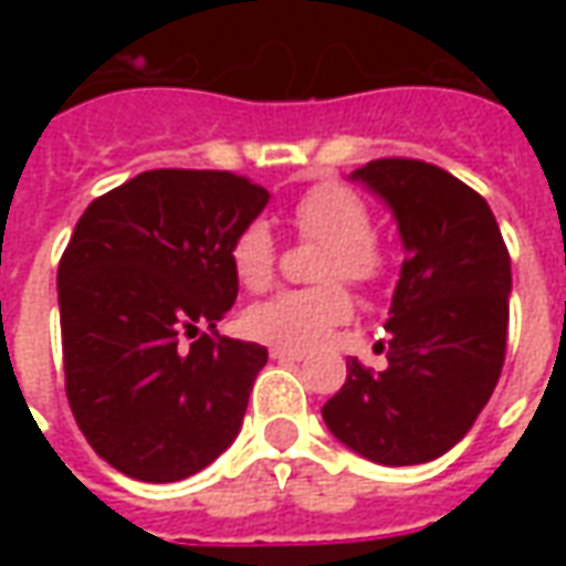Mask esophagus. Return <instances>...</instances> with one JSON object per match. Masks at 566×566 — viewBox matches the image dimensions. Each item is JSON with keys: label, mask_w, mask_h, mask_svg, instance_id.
Masks as SVG:
<instances>
[{"label": "esophagus", "mask_w": 566, "mask_h": 566, "mask_svg": "<svg viewBox=\"0 0 566 566\" xmlns=\"http://www.w3.org/2000/svg\"><path fill=\"white\" fill-rule=\"evenodd\" d=\"M270 357L272 360H282V364H294V360H303L306 352H300V348H282V345H275L270 348Z\"/></svg>", "instance_id": "34e87169"}]
</instances>
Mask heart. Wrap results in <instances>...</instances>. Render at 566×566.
I'll list each match as a JSON object with an SVG mask.
<instances>
[{"instance_id":"1","label":"heart","mask_w":566,"mask_h":566,"mask_svg":"<svg viewBox=\"0 0 566 566\" xmlns=\"http://www.w3.org/2000/svg\"><path fill=\"white\" fill-rule=\"evenodd\" d=\"M300 235L327 242L318 279L327 284L296 287L263 300L245 312V331L260 343L308 348L352 315V296L339 279L373 287L385 279L388 254L373 235V211L357 190L336 181L308 187L291 206ZM275 235L263 221H248L230 242V270L248 291H263L275 279Z\"/></svg>"}]
</instances>
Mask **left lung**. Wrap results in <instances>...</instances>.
<instances>
[{
	"label": "left lung",
	"instance_id": "1",
	"mask_svg": "<svg viewBox=\"0 0 566 566\" xmlns=\"http://www.w3.org/2000/svg\"><path fill=\"white\" fill-rule=\"evenodd\" d=\"M352 178L391 206L406 260L385 324L388 369L373 373L352 357L321 416L369 461L427 463L467 437L497 388L510 251L485 199L433 163L385 157Z\"/></svg>",
	"mask_w": 566,
	"mask_h": 566
}]
</instances>
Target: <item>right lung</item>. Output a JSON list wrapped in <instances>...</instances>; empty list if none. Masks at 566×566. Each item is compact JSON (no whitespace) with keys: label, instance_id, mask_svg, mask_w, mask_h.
Segmentation results:
<instances>
[{"label":"right lung","instance_id":"obj_1","mask_svg":"<svg viewBox=\"0 0 566 566\" xmlns=\"http://www.w3.org/2000/svg\"><path fill=\"white\" fill-rule=\"evenodd\" d=\"M266 202L245 175L150 169L75 223L56 270L66 397L117 473L178 482L239 433L266 348L214 324L239 294L230 242Z\"/></svg>","mask_w":566,"mask_h":566}]
</instances>
